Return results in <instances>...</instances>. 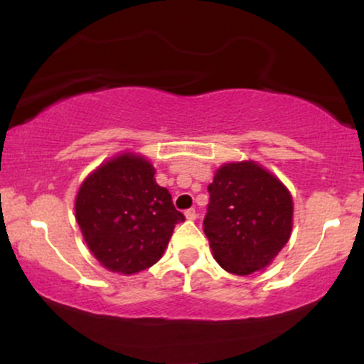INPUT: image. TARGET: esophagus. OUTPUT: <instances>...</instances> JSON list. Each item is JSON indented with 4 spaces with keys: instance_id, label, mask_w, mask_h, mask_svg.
Instances as JSON below:
<instances>
[{
    "instance_id": "esophagus-1",
    "label": "esophagus",
    "mask_w": 364,
    "mask_h": 364,
    "mask_svg": "<svg viewBox=\"0 0 364 364\" xmlns=\"http://www.w3.org/2000/svg\"><path fill=\"white\" fill-rule=\"evenodd\" d=\"M185 215H186L188 220H195L196 219V210H195V208H188V210L185 212Z\"/></svg>"
}]
</instances>
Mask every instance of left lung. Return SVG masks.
I'll return each mask as SVG.
<instances>
[{
	"label": "left lung",
	"instance_id": "1",
	"mask_svg": "<svg viewBox=\"0 0 364 364\" xmlns=\"http://www.w3.org/2000/svg\"><path fill=\"white\" fill-rule=\"evenodd\" d=\"M203 219L214 258L228 272L265 269L291 236L292 198L274 174L253 161L217 169Z\"/></svg>",
	"mask_w": 364,
	"mask_h": 364
}]
</instances>
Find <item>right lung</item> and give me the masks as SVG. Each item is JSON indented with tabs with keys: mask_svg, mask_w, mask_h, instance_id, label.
Here are the masks:
<instances>
[{
	"mask_svg": "<svg viewBox=\"0 0 364 364\" xmlns=\"http://www.w3.org/2000/svg\"><path fill=\"white\" fill-rule=\"evenodd\" d=\"M154 174L147 159L128 152L99 166L78 190L75 217L83 240L111 272L152 267L185 220Z\"/></svg>",
	"mask_w": 364,
	"mask_h": 364,
	"instance_id": "1",
	"label": "right lung"
}]
</instances>
